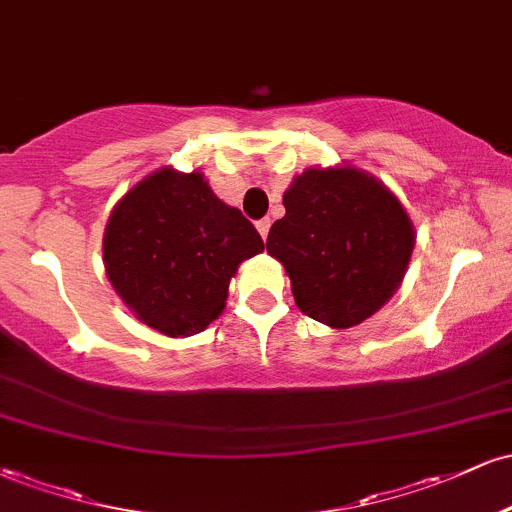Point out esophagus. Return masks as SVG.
Wrapping results in <instances>:
<instances>
[{
	"label": "esophagus",
	"mask_w": 512,
	"mask_h": 512,
	"mask_svg": "<svg viewBox=\"0 0 512 512\" xmlns=\"http://www.w3.org/2000/svg\"><path fill=\"white\" fill-rule=\"evenodd\" d=\"M269 226H272V221H269V219L257 221V231H260V236H262V238H267V236H269Z\"/></svg>",
	"instance_id": "1"
}]
</instances>
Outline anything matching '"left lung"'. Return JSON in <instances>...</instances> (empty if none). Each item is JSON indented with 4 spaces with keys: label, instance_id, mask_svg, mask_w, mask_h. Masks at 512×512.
Here are the masks:
<instances>
[{
    "label": "left lung",
    "instance_id": "1",
    "mask_svg": "<svg viewBox=\"0 0 512 512\" xmlns=\"http://www.w3.org/2000/svg\"><path fill=\"white\" fill-rule=\"evenodd\" d=\"M267 252L291 276L296 305L330 327H354L397 291L414 228L390 190L356 168H310L284 195Z\"/></svg>",
    "mask_w": 512,
    "mask_h": 512
}]
</instances>
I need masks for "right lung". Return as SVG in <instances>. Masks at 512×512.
<instances>
[{
    "label": "right lung",
    "instance_id": "obj_1",
    "mask_svg": "<svg viewBox=\"0 0 512 512\" xmlns=\"http://www.w3.org/2000/svg\"><path fill=\"white\" fill-rule=\"evenodd\" d=\"M264 250L257 228L211 192L202 173L163 168L110 214V284L144 325L190 337L221 315L238 264Z\"/></svg>",
    "mask_w": 512,
    "mask_h": 512
}]
</instances>
